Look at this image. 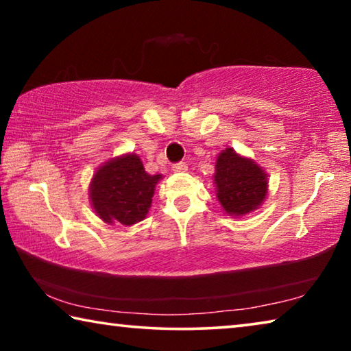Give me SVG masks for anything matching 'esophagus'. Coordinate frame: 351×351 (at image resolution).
Wrapping results in <instances>:
<instances>
[{"mask_svg": "<svg viewBox=\"0 0 351 351\" xmlns=\"http://www.w3.org/2000/svg\"><path fill=\"white\" fill-rule=\"evenodd\" d=\"M173 171H186L187 170V164L186 162H176L173 164Z\"/></svg>", "mask_w": 351, "mask_h": 351, "instance_id": "1", "label": "esophagus"}]
</instances>
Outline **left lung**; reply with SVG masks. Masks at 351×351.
I'll return each mask as SVG.
<instances>
[{"mask_svg": "<svg viewBox=\"0 0 351 351\" xmlns=\"http://www.w3.org/2000/svg\"><path fill=\"white\" fill-rule=\"evenodd\" d=\"M217 197L230 215H246L263 203L268 193V178L251 159L226 148L217 159Z\"/></svg>", "mask_w": 351, "mask_h": 351, "instance_id": "left-lung-1", "label": "left lung"}]
</instances>
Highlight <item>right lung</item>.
<instances>
[{"label": "right lung", "instance_id": "1", "mask_svg": "<svg viewBox=\"0 0 351 351\" xmlns=\"http://www.w3.org/2000/svg\"><path fill=\"white\" fill-rule=\"evenodd\" d=\"M159 180L161 175L147 173L136 154L116 158L94 175L91 204L105 223L132 226L145 218Z\"/></svg>", "mask_w": 351, "mask_h": 351}]
</instances>
